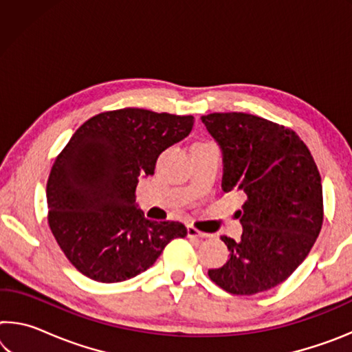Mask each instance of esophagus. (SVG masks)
<instances>
[{"label": "esophagus", "mask_w": 352, "mask_h": 352, "mask_svg": "<svg viewBox=\"0 0 352 352\" xmlns=\"http://www.w3.org/2000/svg\"><path fill=\"white\" fill-rule=\"evenodd\" d=\"M188 236L189 237H200V239H205V237H210L208 233H204V231H199L195 226L188 225Z\"/></svg>", "instance_id": "esophagus-1"}]
</instances>
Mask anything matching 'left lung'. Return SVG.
Returning <instances> with one entry per match:
<instances>
[{
    "mask_svg": "<svg viewBox=\"0 0 352 352\" xmlns=\"http://www.w3.org/2000/svg\"><path fill=\"white\" fill-rule=\"evenodd\" d=\"M201 122L222 151V189L245 199L241 241L222 236L230 259L208 275L233 295L276 287L306 259L323 225L317 164L294 130L264 118L211 113Z\"/></svg>",
    "mask_w": 352,
    "mask_h": 352,
    "instance_id": "left-lung-1",
    "label": "left lung"
}]
</instances>
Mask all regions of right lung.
I'll list each match as a JSON object with an SVG mask.
<instances>
[{
	"label": "right lung",
	"instance_id": "obj_1",
	"mask_svg": "<svg viewBox=\"0 0 352 352\" xmlns=\"http://www.w3.org/2000/svg\"><path fill=\"white\" fill-rule=\"evenodd\" d=\"M194 116L144 109L104 111L76 130L46 184L47 223L82 275L121 283L140 275L175 237L180 222L148 220L135 204L160 153L190 133Z\"/></svg>",
	"mask_w": 352,
	"mask_h": 352
}]
</instances>
